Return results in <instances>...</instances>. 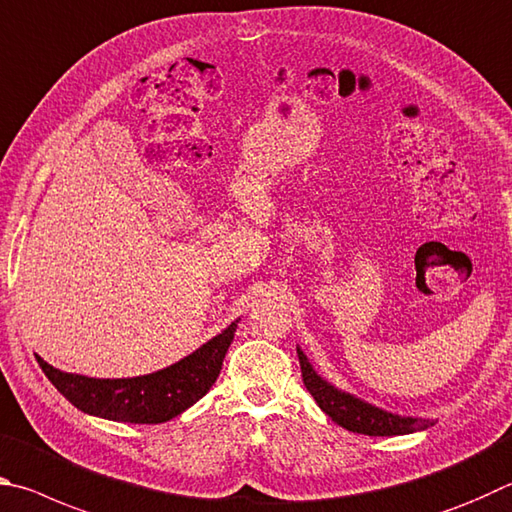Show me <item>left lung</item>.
Masks as SVG:
<instances>
[{
	"instance_id": "left-lung-1",
	"label": "left lung",
	"mask_w": 512,
	"mask_h": 512,
	"mask_svg": "<svg viewBox=\"0 0 512 512\" xmlns=\"http://www.w3.org/2000/svg\"><path fill=\"white\" fill-rule=\"evenodd\" d=\"M303 384L312 393V398L317 400L324 414L335 420L337 425H342L348 432L366 434V436H402V434H414L423 432V429L432 427L434 420L429 418H411V416H398L391 411H384L380 407L371 405L362 398L346 393L342 389L333 387L326 382L321 375L312 369L306 353L297 346Z\"/></svg>"
}]
</instances>
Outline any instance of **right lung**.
<instances>
[{"instance_id":"obj_1","label":"right lung","mask_w":512,"mask_h":512,"mask_svg":"<svg viewBox=\"0 0 512 512\" xmlns=\"http://www.w3.org/2000/svg\"><path fill=\"white\" fill-rule=\"evenodd\" d=\"M236 328L238 319L184 360L139 378H87L53 369L42 357L38 364L53 387L85 414L116 423L157 425L182 414L213 387Z\"/></svg>"}]
</instances>
